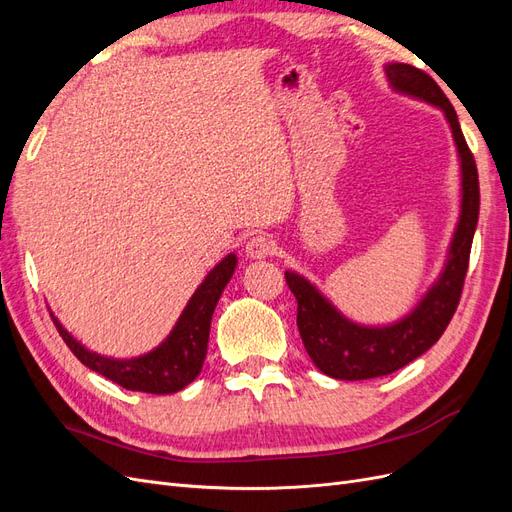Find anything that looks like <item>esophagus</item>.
Masks as SVG:
<instances>
[{
  "mask_svg": "<svg viewBox=\"0 0 512 512\" xmlns=\"http://www.w3.org/2000/svg\"><path fill=\"white\" fill-rule=\"evenodd\" d=\"M273 250H275V241L269 235H262V232L250 237L245 243V254L250 258H256V260L271 256Z\"/></svg>",
  "mask_w": 512,
  "mask_h": 512,
  "instance_id": "34e87169",
  "label": "esophagus"
}]
</instances>
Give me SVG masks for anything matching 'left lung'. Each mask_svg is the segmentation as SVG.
<instances>
[{
	"label": "left lung",
	"mask_w": 512,
	"mask_h": 512,
	"mask_svg": "<svg viewBox=\"0 0 512 512\" xmlns=\"http://www.w3.org/2000/svg\"><path fill=\"white\" fill-rule=\"evenodd\" d=\"M384 72L399 94L418 98L444 111L461 164V213L438 282L427 290L408 316L386 327H363L348 320L303 275L286 271V284L299 303L297 327L303 346L322 374L335 380L389 376L438 342L459 305L478 222V170L453 104L423 70L408 64H389Z\"/></svg>",
	"instance_id": "left-lung-1"
}]
</instances>
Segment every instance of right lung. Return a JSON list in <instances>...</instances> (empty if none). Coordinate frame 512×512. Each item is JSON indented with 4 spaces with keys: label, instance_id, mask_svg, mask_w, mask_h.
Returning a JSON list of instances; mask_svg holds the SVG:
<instances>
[{
    "label": "right lung",
    "instance_id": "add662e5",
    "mask_svg": "<svg viewBox=\"0 0 512 512\" xmlns=\"http://www.w3.org/2000/svg\"><path fill=\"white\" fill-rule=\"evenodd\" d=\"M237 267V256L228 254L218 267L209 271L205 282L196 288L192 299L185 305L175 329L164 342L136 359H111L87 350L61 327V322L51 314L55 327L72 354L85 367L96 374L113 380L128 391H141L151 395H168L185 389L203 369L213 309L218 305L222 290L230 282Z\"/></svg>",
    "mask_w": 512,
    "mask_h": 512
}]
</instances>
